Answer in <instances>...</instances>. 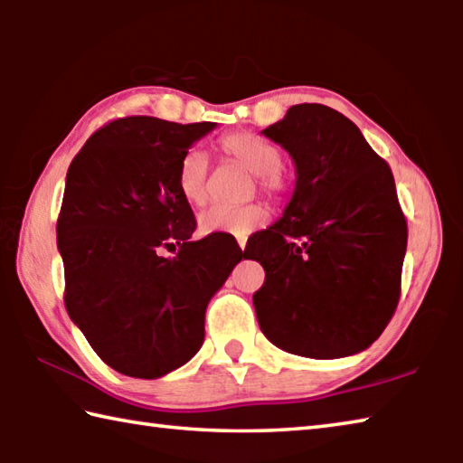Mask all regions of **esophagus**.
<instances>
[{
    "instance_id": "obj_1",
    "label": "esophagus",
    "mask_w": 463,
    "mask_h": 463,
    "mask_svg": "<svg viewBox=\"0 0 463 463\" xmlns=\"http://www.w3.org/2000/svg\"><path fill=\"white\" fill-rule=\"evenodd\" d=\"M239 247L245 250V247H247V237H239Z\"/></svg>"
}]
</instances>
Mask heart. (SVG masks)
Instances as JSON below:
<instances>
[{
    "label": "heart",
    "instance_id": "1",
    "mask_svg": "<svg viewBox=\"0 0 463 463\" xmlns=\"http://www.w3.org/2000/svg\"><path fill=\"white\" fill-rule=\"evenodd\" d=\"M221 148L226 156L237 161L249 174L255 175L260 190L268 195H278L284 190L281 177L279 148L250 132H231L221 138ZM177 190L192 206H202L208 200V156L200 148H190L179 161ZM268 221V210L261 203L247 206H213L202 213L198 222L202 232H224L234 237H247Z\"/></svg>",
    "mask_w": 463,
    "mask_h": 463
}]
</instances>
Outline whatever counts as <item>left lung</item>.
I'll return each instance as SVG.
<instances>
[{
  "instance_id": "left-lung-1",
  "label": "left lung",
  "mask_w": 463,
  "mask_h": 463,
  "mask_svg": "<svg viewBox=\"0 0 463 463\" xmlns=\"http://www.w3.org/2000/svg\"><path fill=\"white\" fill-rule=\"evenodd\" d=\"M292 155L284 216L249 239L263 335L288 354L335 359L370 347L401 298L406 218L388 163L336 109L298 104L263 130Z\"/></svg>"
}]
</instances>
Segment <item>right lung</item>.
<instances>
[{"mask_svg": "<svg viewBox=\"0 0 463 463\" xmlns=\"http://www.w3.org/2000/svg\"><path fill=\"white\" fill-rule=\"evenodd\" d=\"M214 127L127 116L69 165L57 221L65 307L101 362L130 378H161L198 354L210 298L245 257L231 234L194 241L177 190L179 161Z\"/></svg>", "mask_w": 463, "mask_h": 463, "instance_id": "add662e5", "label": "right lung"}]
</instances>
